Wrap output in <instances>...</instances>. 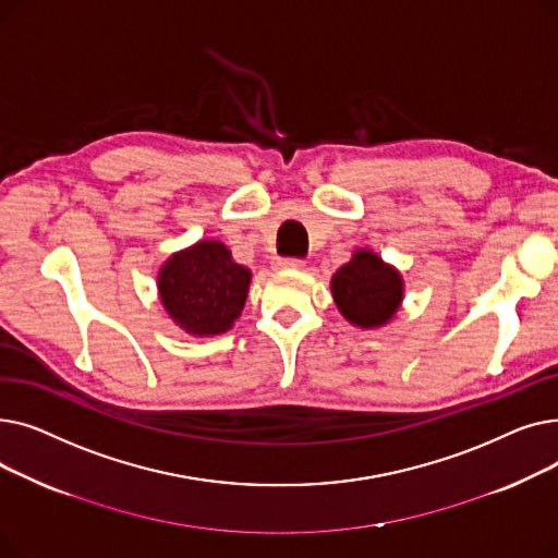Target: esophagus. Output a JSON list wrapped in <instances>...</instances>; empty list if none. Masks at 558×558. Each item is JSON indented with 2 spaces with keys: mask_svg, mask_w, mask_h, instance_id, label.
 <instances>
[{
  "mask_svg": "<svg viewBox=\"0 0 558 558\" xmlns=\"http://www.w3.org/2000/svg\"><path fill=\"white\" fill-rule=\"evenodd\" d=\"M303 267H305L303 259H294V257H276V259H274V269H278V271L303 269Z\"/></svg>",
  "mask_w": 558,
  "mask_h": 558,
  "instance_id": "esophagus-1",
  "label": "esophagus"
}]
</instances>
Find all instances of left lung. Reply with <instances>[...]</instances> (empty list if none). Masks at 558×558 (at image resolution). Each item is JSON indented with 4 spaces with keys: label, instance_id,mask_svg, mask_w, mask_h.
I'll return each mask as SVG.
<instances>
[{
    "label": "left lung",
    "instance_id": "obj_1",
    "mask_svg": "<svg viewBox=\"0 0 558 558\" xmlns=\"http://www.w3.org/2000/svg\"><path fill=\"white\" fill-rule=\"evenodd\" d=\"M341 316L362 330L385 328L396 318L404 299V280L393 264L371 248H357L330 280Z\"/></svg>",
    "mask_w": 558,
    "mask_h": 558
}]
</instances>
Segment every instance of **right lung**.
<instances>
[{"instance_id":"obj_1","label":"right lung","mask_w":558,"mask_h":558,"mask_svg":"<svg viewBox=\"0 0 558 558\" xmlns=\"http://www.w3.org/2000/svg\"><path fill=\"white\" fill-rule=\"evenodd\" d=\"M251 269L217 240L171 253L158 271V299L169 318L192 337L228 332L246 305Z\"/></svg>"}]
</instances>
